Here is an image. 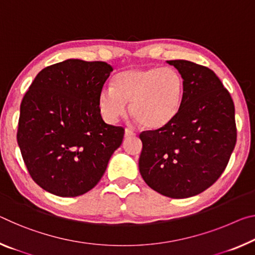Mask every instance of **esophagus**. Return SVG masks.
Masks as SVG:
<instances>
[{
  "instance_id": "obj_1",
  "label": "esophagus",
  "mask_w": 255,
  "mask_h": 255,
  "mask_svg": "<svg viewBox=\"0 0 255 255\" xmlns=\"http://www.w3.org/2000/svg\"><path fill=\"white\" fill-rule=\"evenodd\" d=\"M136 136V132L132 131L131 129H126L125 130V138H129V137H134Z\"/></svg>"
}]
</instances>
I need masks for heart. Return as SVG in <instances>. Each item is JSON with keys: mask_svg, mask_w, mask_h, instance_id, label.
<instances>
[{"mask_svg": "<svg viewBox=\"0 0 255 255\" xmlns=\"http://www.w3.org/2000/svg\"><path fill=\"white\" fill-rule=\"evenodd\" d=\"M185 80L171 67L130 68L118 72L113 88L104 87L99 95L101 115L108 123H116L127 113L149 130L170 125L180 113L184 102Z\"/></svg>", "mask_w": 255, "mask_h": 255, "instance_id": "heart-1", "label": "heart"}]
</instances>
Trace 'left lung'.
I'll return each instance as SVG.
<instances>
[{
  "mask_svg": "<svg viewBox=\"0 0 255 255\" xmlns=\"http://www.w3.org/2000/svg\"><path fill=\"white\" fill-rule=\"evenodd\" d=\"M185 80L178 117L157 130L140 132L139 172L149 187L171 199H186L213 185L236 144L235 107L229 92L208 67L167 61Z\"/></svg>",
  "mask_w": 255,
  "mask_h": 255,
  "instance_id": "obj_1",
  "label": "left lung"
}]
</instances>
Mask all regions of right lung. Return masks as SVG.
I'll return each instance as SVG.
<instances>
[{
  "label": "right lung",
  "mask_w": 255,
  "mask_h": 255,
  "mask_svg": "<svg viewBox=\"0 0 255 255\" xmlns=\"http://www.w3.org/2000/svg\"><path fill=\"white\" fill-rule=\"evenodd\" d=\"M113 68L69 59L44 68L20 106L17 142L33 180L62 197L87 193L106 172L125 129L103 121L99 95Z\"/></svg>",
  "instance_id": "obj_1"
}]
</instances>
